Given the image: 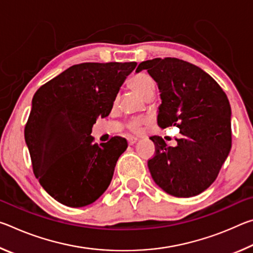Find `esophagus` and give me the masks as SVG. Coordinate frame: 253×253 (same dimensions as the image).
<instances>
[{
	"mask_svg": "<svg viewBox=\"0 0 253 253\" xmlns=\"http://www.w3.org/2000/svg\"><path fill=\"white\" fill-rule=\"evenodd\" d=\"M137 139L136 137H134V136H128L127 137V142H128V145H134L136 142H137Z\"/></svg>",
	"mask_w": 253,
	"mask_h": 253,
	"instance_id": "obj_1",
	"label": "esophagus"
}]
</instances>
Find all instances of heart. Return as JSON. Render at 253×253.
<instances>
[{
	"label": "heart",
	"mask_w": 253,
	"mask_h": 253,
	"mask_svg": "<svg viewBox=\"0 0 253 253\" xmlns=\"http://www.w3.org/2000/svg\"><path fill=\"white\" fill-rule=\"evenodd\" d=\"M129 84L143 98H146L149 93L154 92V89H155V84H154V81L152 80L151 77L146 74H143V72L132 76L131 79L129 80ZM144 124V119L131 118L127 124V128L132 132H139L142 130V126Z\"/></svg>",
	"instance_id": "1"
}]
</instances>
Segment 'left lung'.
I'll return each mask as SVG.
<instances>
[{
	"label": "left lung",
	"instance_id": "8db88e82",
	"mask_svg": "<svg viewBox=\"0 0 253 253\" xmlns=\"http://www.w3.org/2000/svg\"><path fill=\"white\" fill-rule=\"evenodd\" d=\"M156 81L162 104L161 128L176 126L182 134L175 147L152 136L155 155L147 165L154 181L176 198L195 196L215 181L228 157L231 142V107L228 97L211 76L177 58L140 62Z\"/></svg>",
	"mask_w": 253,
	"mask_h": 253
}]
</instances>
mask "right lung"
Masks as SVG:
<instances>
[{"label":"right lung","instance_id":"1","mask_svg":"<svg viewBox=\"0 0 253 253\" xmlns=\"http://www.w3.org/2000/svg\"><path fill=\"white\" fill-rule=\"evenodd\" d=\"M136 62H84L42 84L34 93L24 137L36 177L59 203L81 208L107 190L127 142L114 136L93 143L91 127L107 117Z\"/></svg>","mask_w":253,"mask_h":253}]
</instances>
